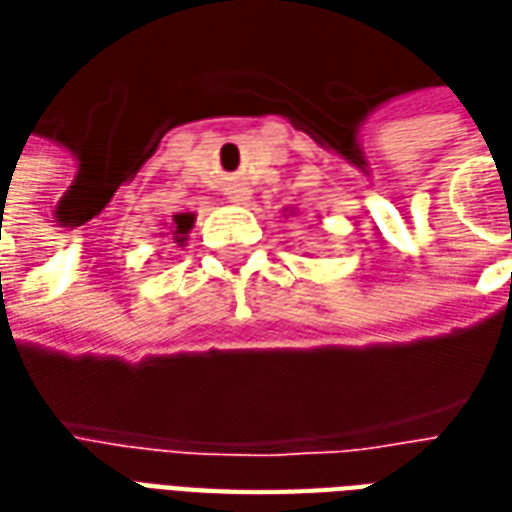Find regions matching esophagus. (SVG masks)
<instances>
[{
	"label": "esophagus",
	"mask_w": 512,
	"mask_h": 512,
	"mask_svg": "<svg viewBox=\"0 0 512 512\" xmlns=\"http://www.w3.org/2000/svg\"><path fill=\"white\" fill-rule=\"evenodd\" d=\"M224 194H227V200L235 202V205H246V200H249V189H246L244 183H230Z\"/></svg>",
	"instance_id": "esophagus-1"
}]
</instances>
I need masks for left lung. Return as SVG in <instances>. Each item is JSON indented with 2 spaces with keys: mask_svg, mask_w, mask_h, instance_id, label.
Wrapping results in <instances>:
<instances>
[{
  "mask_svg": "<svg viewBox=\"0 0 512 512\" xmlns=\"http://www.w3.org/2000/svg\"><path fill=\"white\" fill-rule=\"evenodd\" d=\"M290 216H296V208H290Z\"/></svg>",
  "mask_w": 512,
  "mask_h": 512,
  "instance_id": "left-lung-1",
  "label": "left lung"
}]
</instances>
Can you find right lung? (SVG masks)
Masks as SVG:
<instances>
[{
  "instance_id": "1",
  "label": "right lung",
  "mask_w": 512,
  "mask_h": 512,
  "mask_svg": "<svg viewBox=\"0 0 512 512\" xmlns=\"http://www.w3.org/2000/svg\"><path fill=\"white\" fill-rule=\"evenodd\" d=\"M194 219H197V213H191V211L175 213V216H172V222H167V233H161V235L172 238L178 246H186L191 227H194Z\"/></svg>"
}]
</instances>
